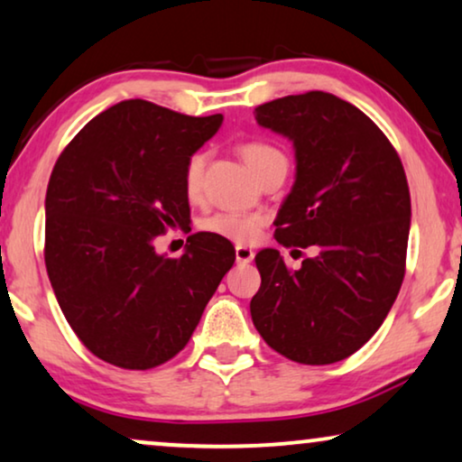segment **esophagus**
<instances>
[{"mask_svg": "<svg viewBox=\"0 0 462 462\" xmlns=\"http://www.w3.org/2000/svg\"><path fill=\"white\" fill-rule=\"evenodd\" d=\"M236 258H237L239 264L252 263V260H254V250H250V247H245V245H237L236 247Z\"/></svg>", "mask_w": 462, "mask_h": 462, "instance_id": "1", "label": "esophagus"}]
</instances>
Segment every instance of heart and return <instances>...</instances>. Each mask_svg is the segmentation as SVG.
I'll return each mask as SVG.
<instances>
[{"label": "heart", "instance_id": "b5f03b06", "mask_svg": "<svg viewBox=\"0 0 462 462\" xmlns=\"http://www.w3.org/2000/svg\"><path fill=\"white\" fill-rule=\"evenodd\" d=\"M239 152H242L245 164L256 172L258 179H263L266 172L275 169H287L285 153L269 142L254 139V142L242 143ZM206 162H208L206 152H193L183 166V189L189 199H198L199 193H202ZM263 225V215H244V212H217V215L204 218L199 223L204 231L229 239L233 244H252L258 237Z\"/></svg>", "mask_w": 462, "mask_h": 462}]
</instances>
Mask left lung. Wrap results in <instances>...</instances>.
<instances>
[{
  "label": "left lung",
  "instance_id": "obj_1",
  "mask_svg": "<svg viewBox=\"0 0 462 462\" xmlns=\"http://www.w3.org/2000/svg\"><path fill=\"white\" fill-rule=\"evenodd\" d=\"M254 115L296 148V183L275 239L314 250L298 271L273 247L256 254L263 281L250 302L254 327L293 363H337L369 342L402 285L411 229L404 166L383 131L333 93L279 97Z\"/></svg>",
  "mask_w": 462,
  "mask_h": 462
}]
</instances>
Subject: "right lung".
<instances>
[{
    "mask_svg": "<svg viewBox=\"0 0 462 462\" xmlns=\"http://www.w3.org/2000/svg\"><path fill=\"white\" fill-rule=\"evenodd\" d=\"M220 123L125 99L89 120L53 166L45 266L72 331L106 363L145 371L177 356L236 263L229 239L212 233L187 237L181 258L153 247L191 223L183 166Z\"/></svg>",
    "mask_w": 462,
    "mask_h": 462,
    "instance_id": "1",
    "label": "right lung"
}]
</instances>
